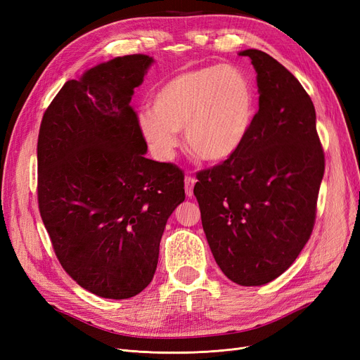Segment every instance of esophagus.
Masks as SVG:
<instances>
[{
  "label": "esophagus",
  "instance_id": "obj_1",
  "mask_svg": "<svg viewBox=\"0 0 360 360\" xmlns=\"http://www.w3.org/2000/svg\"><path fill=\"white\" fill-rule=\"evenodd\" d=\"M195 183H197V180H195L192 176H186L184 177V189H186V195L191 198L193 195V186Z\"/></svg>",
  "mask_w": 360,
  "mask_h": 360
}]
</instances>
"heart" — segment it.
<instances>
[{"mask_svg": "<svg viewBox=\"0 0 360 360\" xmlns=\"http://www.w3.org/2000/svg\"><path fill=\"white\" fill-rule=\"evenodd\" d=\"M254 118V93L246 76L233 66H209L172 76L155 93L151 111L138 126L153 153L168 160L184 144L204 162H222L243 144Z\"/></svg>", "mask_w": 360, "mask_h": 360, "instance_id": "obj_1", "label": "heart"}]
</instances>
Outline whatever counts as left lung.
<instances>
[{
  "label": "left lung",
  "instance_id": "obj_1",
  "mask_svg": "<svg viewBox=\"0 0 360 360\" xmlns=\"http://www.w3.org/2000/svg\"><path fill=\"white\" fill-rule=\"evenodd\" d=\"M257 72L258 112L243 144L193 188L217 266L243 287L264 285L296 261L309 240L324 153L308 93L281 63L240 51Z\"/></svg>",
  "mask_w": 360,
  "mask_h": 360
}]
</instances>
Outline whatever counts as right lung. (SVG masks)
Returning a JSON list of instances; mask_svg holds the SVG:
<instances>
[{
    "label": "right lung",
    "instance_id": "obj_1",
    "mask_svg": "<svg viewBox=\"0 0 360 360\" xmlns=\"http://www.w3.org/2000/svg\"><path fill=\"white\" fill-rule=\"evenodd\" d=\"M153 63L134 53L85 70L63 85L40 124L41 221L68 275L105 299L150 284L168 217L184 201L181 169L146 158L130 106Z\"/></svg>",
    "mask_w": 360,
    "mask_h": 360
}]
</instances>
